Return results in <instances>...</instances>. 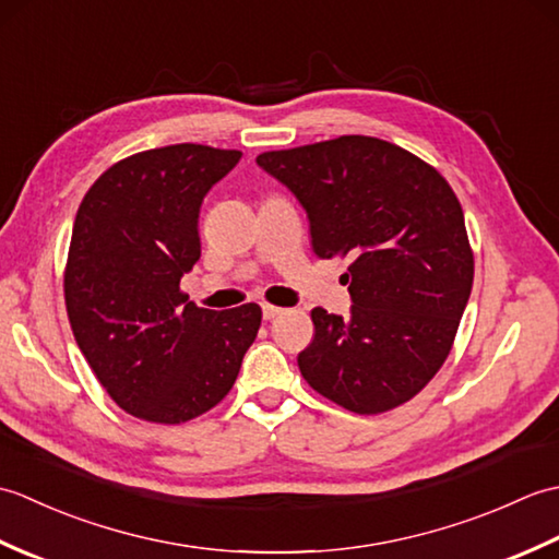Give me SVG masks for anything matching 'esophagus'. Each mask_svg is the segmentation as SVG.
Wrapping results in <instances>:
<instances>
[{"instance_id": "1", "label": "esophagus", "mask_w": 559, "mask_h": 559, "mask_svg": "<svg viewBox=\"0 0 559 559\" xmlns=\"http://www.w3.org/2000/svg\"><path fill=\"white\" fill-rule=\"evenodd\" d=\"M261 312H264V319H276L283 310H281V307H276V305L264 302V305H261Z\"/></svg>"}]
</instances>
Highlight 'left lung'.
I'll list each match as a JSON object with an SVG mask.
<instances>
[{"label":"left lung","instance_id":"obj_1","mask_svg":"<svg viewBox=\"0 0 559 559\" xmlns=\"http://www.w3.org/2000/svg\"><path fill=\"white\" fill-rule=\"evenodd\" d=\"M298 197L319 259L350 257V314L312 310L305 382L377 415L411 401L454 346L473 288V249L454 189L411 151L374 136L259 153ZM348 283V281H346Z\"/></svg>","mask_w":559,"mask_h":559}]
</instances>
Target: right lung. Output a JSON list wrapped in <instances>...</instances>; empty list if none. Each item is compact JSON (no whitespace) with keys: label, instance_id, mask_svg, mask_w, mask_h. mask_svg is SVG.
I'll list each match as a JSON object with an SVG mask.
<instances>
[{"label":"right lung","instance_id":"add662e5","mask_svg":"<svg viewBox=\"0 0 559 559\" xmlns=\"http://www.w3.org/2000/svg\"><path fill=\"white\" fill-rule=\"evenodd\" d=\"M240 156L201 144L134 153L76 211L69 324L103 389L134 418L180 425L218 406L257 338V302L216 312L180 290L201 257V201Z\"/></svg>","mask_w":559,"mask_h":559}]
</instances>
